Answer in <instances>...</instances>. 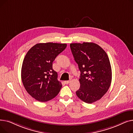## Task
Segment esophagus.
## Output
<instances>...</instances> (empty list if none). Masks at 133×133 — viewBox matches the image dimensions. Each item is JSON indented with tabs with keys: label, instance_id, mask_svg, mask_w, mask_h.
Here are the masks:
<instances>
[{
	"label": "esophagus",
	"instance_id": "34e87169",
	"mask_svg": "<svg viewBox=\"0 0 133 133\" xmlns=\"http://www.w3.org/2000/svg\"><path fill=\"white\" fill-rule=\"evenodd\" d=\"M64 82H65V84H67H67H68V83H69V82H70V81H69V80H68V81H65Z\"/></svg>",
	"mask_w": 133,
	"mask_h": 133
}]
</instances>
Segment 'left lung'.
<instances>
[{
  "label": "left lung",
  "instance_id": "1",
  "mask_svg": "<svg viewBox=\"0 0 133 133\" xmlns=\"http://www.w3.org/2000/svg\"><path fill=\"white\" fill-rule=\"evenodd\" d=\"M70 47L81 72L76 95L87 103L100 100L108 91L112 76L107 53L93 43L71 44Z\"/></svg>",
  "mask_w": 133,
  "mask_h": 133
}]
</instances>
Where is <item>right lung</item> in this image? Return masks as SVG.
I'll return each instance as SVG.
<instances>
[{
	"instance_id": "obj_1",
	"label": "right lung",
	"mask_w": 133,
	"mask_h": 133,
	"mask_svg": "<svg viewBox=\"0 0 133 133\" xmlns=\"http://www.w3.org/2000/svg\"><path fill=\"white\" fill-rule=\"evenodd\" d=\"M67 44L39 43L26 53L22 67V80L27 93L36 100L46 102L57 96L62 87L52 68L56 57Z\"/></svg>"
}]
</instances>
